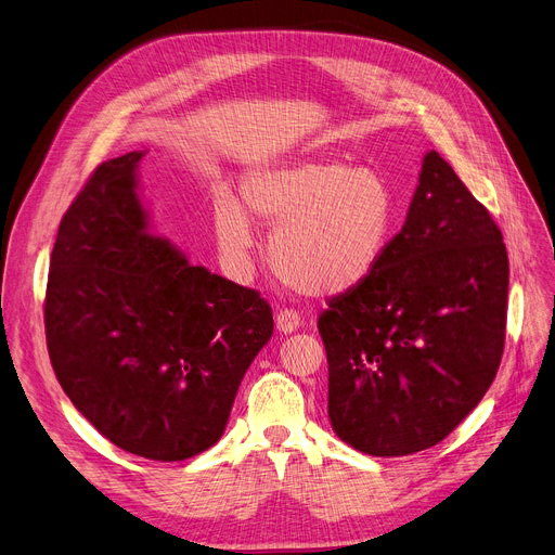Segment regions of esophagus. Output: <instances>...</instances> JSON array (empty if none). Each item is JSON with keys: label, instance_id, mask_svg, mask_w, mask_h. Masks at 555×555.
<instances>
[{"label": "esophagus", "instance_id": "obj_1", "mask_svg": "<svg viewBox=\"0 0 555 555\" xmlns=\"http://www.w3.org/2000/svg\"><path fill=\"white\" fill-rule=\"evenodd\" d=\"M304 324V319H301V312L299 310H293V308H281L279 312H276V328L281 331V333H295L299 326Z\"/></svg>", "mask_w": 555, "mask_h": 555}]
</instances>
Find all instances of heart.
<instances>
[{"instance_id": "b5f03b06", "label": "heart", "mask_w": 555, "mask_h": 555, "mask_svg": "<svg viewBox=\"0 0 555 555\" xmlns=\"http://www.w3.org/2000/svg\"><path fill=\"white\" fill-rule=\"evenodd\" d=\"M238 202L216 195L218 245L231 270L247 272L254 222H276L270 256L279 276L310 297L360 285L383 258L396 202L380 172L335 162L256 166L241 180Z\"/></svg>"}]
</instances>
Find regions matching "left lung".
<instances>
[{
	"label": "left lung",
	"mask_w": 555,
	"mask_h": 555,
	"mask_svg": "<svg viewBox=\"0 0 555 555\" xmlns=\"http://www.w3.org/2000/svg\"><path fill=\"white\" fill-rule=\"evenodd\" d=\"M502 231L429 151L400 233L319 314L335 434L373 456L441 443L498 375L508 308Z\"/></svg>",
	"instance_id": "left-lung-1"
}]
</instances>
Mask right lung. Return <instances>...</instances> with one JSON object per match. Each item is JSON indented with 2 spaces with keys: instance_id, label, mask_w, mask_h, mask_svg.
<instances>
[{
  "instance_id": "add662e5",
  "label": "right lung",
  "mask_w": 555,
  "mask_h": 555,
  "mask_svg": "<svg viewBox=\"0 0 555 555\" xmlns=\"http://www.w3.org/2000/svg\"><path fill=\"white\" fill-rule=\"evenodd\" d=\"M141 157L96 166L57 227L47 348L57 383L107 441L184 461L218 443L274 319L256 289L189 266L149 233Z\"/></svg>"
}]
</instances>
